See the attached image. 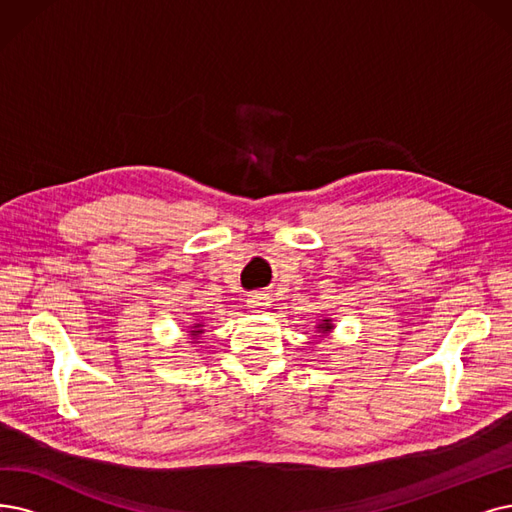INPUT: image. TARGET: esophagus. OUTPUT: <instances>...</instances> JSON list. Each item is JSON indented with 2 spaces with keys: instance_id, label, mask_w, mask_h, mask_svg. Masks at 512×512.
<instances>
[{
  "instance_id": "34e87169",
  "label": "esophagus",
  "mask_w": 512,
  "mask_h": 512,
  "mask_svg": "<svg viewBox=\"0 0 512 512\" xmlns=\"http://www.w3.org/2000/svg\"><path fill=\"white\" fill-rule=\"evenodd\" d=\"M248 306L254 311H262L264 306H267V298H264L262 294H254V296L248 298Z\"/></svg>"
}]
</instances>
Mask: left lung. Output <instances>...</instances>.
Instances as JSON below:
<instances>
[{"instance_id":"8db88e82","label":"left lung","mask_w":512,"mask_h":512,"mask_svg":"<svg viewBox=\"0 0 512 512\" xmlns=\"http://www.w3.org/2000/svg\"><path fill=\"white\" fill-rule=\"evenodd\" d=\"M319 327H321V332H323V334H327V332L332 330V323H330V319H323V323H321Z\"/></svg>"}]
</instances>
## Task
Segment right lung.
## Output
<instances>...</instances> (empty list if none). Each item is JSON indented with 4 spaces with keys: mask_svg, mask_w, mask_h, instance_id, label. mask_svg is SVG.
Masks as SVG:
<instances>
[{
    "mask_svg": "<svg viewBox=\"0 0 512 512\" xmlns=\"http://www.w3.org/2000/svg\"><path fill=\"white\" fill-rule=\"evenodd\" d=\"M197 327V325H195ZM197 334H201V330H193V336H197Z\"/></svg>",
    "mask_w": 512,
    "mask_h": 512,
    "instance_id": "obj_1",
    "label": "right lung"
}]
</instances>
